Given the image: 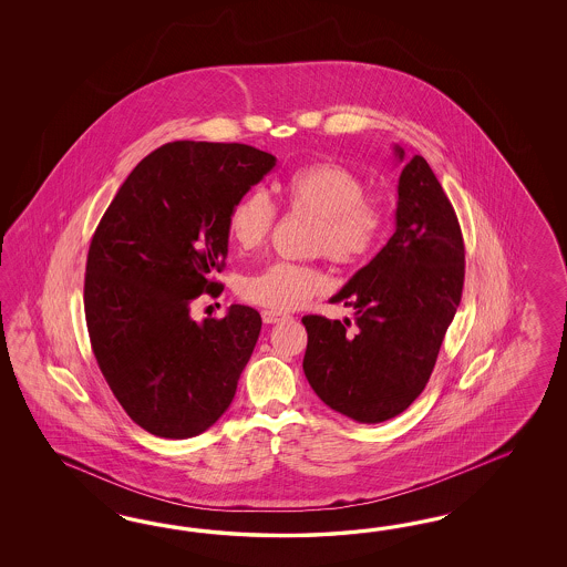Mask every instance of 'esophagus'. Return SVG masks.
I'll return each instance as SVG.
<instances>
[{
  "mask_svg": "<svg viewBox=\"0 0 567 567\" xmlns=\"http://www.w3.org/2000/svg\"><path fill=\"white\" fill-rule=\"evenodd\" d=\"M287 318H289L287 313H282V311H275V309H264V311H261V320H264V324H276V322L287 320Z\"/></svg>",
  "mask_w": 567,
  "mask_h": 567,
  "instance_id": "esophagus-1",
  "label": "esophagus"
}]
</instances>
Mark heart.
<instances>
[{"label": "heart", "instance_id": "heart-1", "mask_svg": "<svg viewBox=\"0 0 567 567\" xmlns=\"http://www.w3.org/2000/svg\"><path fill=\"white\" fill-rule=\"evenodd\" d=\"M291 212L316 216L311 251L324 254L334 264L355 266L370 258L384 235L386 212L365 195L360 174L339 162H318L292 172L282 185ZM275 202L264 189L247 190L228 209L226 230L240 251L259 249L275 228ZM327 289V276L316 264L278 259L256 275L240 280L245 301L261 308L287 311L299 308Z\"/></svg>", "mask_w": 567, "mask_h": 567}]
</instances>
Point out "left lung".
I'll use <instances>...</instances> for the list:
<instances>
[{"mask_svg": "<svg viewBox=\"0 0 567 567\" xmlns=\"http://www.w3.org/2000/svg\"><path fill=\"white\" fill-rule=\"evenodd\" d=\"M395 154L405 152L396 145ZM396 193L393 237L330 299L355 308V327L301 320L311 389L361 424L395 417L424 391L464 289L462 228L422 155L405 164Z\"/></svg>", "mask_w": 567, "mask_h": 567, "instance_id": "obj_1", "label": "left lung"}]
</instances>
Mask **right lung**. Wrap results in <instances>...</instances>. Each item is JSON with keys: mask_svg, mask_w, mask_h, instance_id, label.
I'll use <instances>...</instances> for the list:
<instances>
[{"mask_svg": "<svg viewBox=\"0 0 567 567\" xmlns=\"http://www.w3.org/2000/svg\"><path fill=\"white\" fill-rule=\"evenodd\" d=\"M276 157L243 143L174 141L143 157L89 245L85 318L91 347L122 410L162 439L216 424L237 393L261 318L230 306L197 324L190 303L220 291L226 216Z\"/></svg>", "mask_w": 567, "mask_h": 567, "instance_id": "add662e5", "label": "right lung"}]
</instances>
